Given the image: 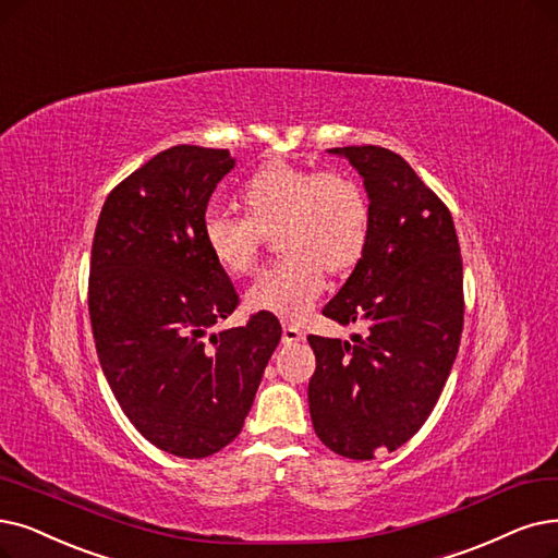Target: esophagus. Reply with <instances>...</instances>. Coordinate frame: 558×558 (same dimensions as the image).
<instances>
[{"label": "esophagus", "instance_id": "1", "mask_svg": "<svg viewBox=\"0 0 558 558\" xmlns=\"http://www.w3.org/2000/svg\"><path fill=\"white\" fill-rule=\"evenodd\" d=\"M283 343H288V345H293V343H300V341H304V331L300 329V327H295V325H291V323H286L283 325Z\"/></svg>", "mask_w": 558, "mask_h": 558}]
</instances>
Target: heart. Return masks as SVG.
I'll return each mask as SVG.
<instances>
[{
  "label": "heart",
  "instance_id": "b5f03b06",
  "mask_svg": "<svg viewBox=\"0 0 558 558\" xmlns=\"http://www.w3.org/2000/svg\"><path fill=\"white\" fill-rule=\"evenodd\" d=\"M238 198L244 217L208 210L202 235L210 258L231 277L256 270L265 235L283 256L250 288L247 304L300 320L320 295L327 270L343 275L362 260L371 208L362 185L341 171L270 160L244 178Z\"/></svg>",
  "mask_w": 558,
  "mask_h": 558
}]
</instances>
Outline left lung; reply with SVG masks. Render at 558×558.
<instances>
[{
	"instance_id": "left-lung-1",
	"label": "left lung",
	"mask_w": 558,
	"mask_h": 558,
	"mask_svg": "<svg viewBox=\"0 0 558 558\" xmlns=\"http://www.w3.org/2000/svg\"><path fill=\"white\" fill-rule=\"evenodd\" d=\"M329 150L364 175L371 235L323 316L366 320L368 331L354 343L311 333L308 410L327 449L373 460L418 433L447 385L464 323L462 256L447 204L398 153Z\"/></svg>"
}]
</instances>
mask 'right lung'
<instances>
[{
	"label": "right lung",
	"mask_w": 558,
	"mask_h": 558,
	"mask_svg": "<svg viewBox=\"0 0 558 558\" xmlns=\"http://www.w3.org/2000/svg\"><path fill=\"white\" fill-rule=\"evenodd\" d=\"M233 165L225 148L158 153L107 194L92 247L88 316L107 383L150 444L190 460L240 435L281 339L267 311L210 333L240 304L202 235Z\"/></svg>",
	"instance_id": "add662e5"
}]
</instances>
